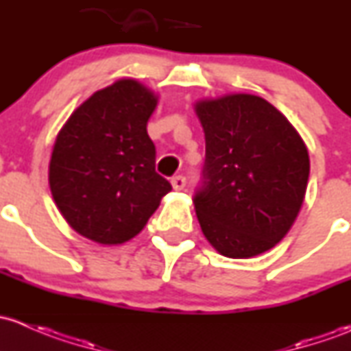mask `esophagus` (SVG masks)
<instances>
[{"mask_svg": "<svg viewBox=\"0 0 351 351\" xmlns=\"http://www.w3.org/2000/svg\"><path fill=\"white\" fill-rule=\"evenodd\" d=\"M171 184H172V187H174L176 191H182L184 187H186V177H184V176L172 177Z\"/></svg>", "mask_w": 351, "mask_h": 351, "instance_id": "34e87169", "label": "esophagus"}]
</instances>
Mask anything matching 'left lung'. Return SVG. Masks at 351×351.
Here are the masks:
<instances>
[{"mask_svg":"<svg viewBox=\"0 0 351 351\" xmlns=\"http://www.w3.org/2000/svg\"><path fill=\"white\" fill-rule=\"evenodd\" d=\"M206 138L194 208L206 240L230 258L276 247L304 201L309 155L287 118L254 95L196 103Z\"/></svg>","mask_w":351,"mask_h":351,"instance_id":"1","label":"left lung"}]
</instances>
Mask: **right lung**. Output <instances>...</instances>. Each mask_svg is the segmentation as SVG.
Masks as SVG:
<instances>
[{
  "label": "right lung",
  "instance_id": "obj_1",
  "mask_svg": "<svg viewBox=\"0 0 351 351\" xmlns=\"http://www.w3.org/2000/svg\"><path fill=\"white\" fill-rule=\"evenodd\" d=\"M157 96L121 79L86 99L62 126L49 184L72 230L101 245L132 240L172 189L155 172L147 121Z\"/></svg>",
  "mask_w": 351,
  "mask_h": 351
}]
</instances>
